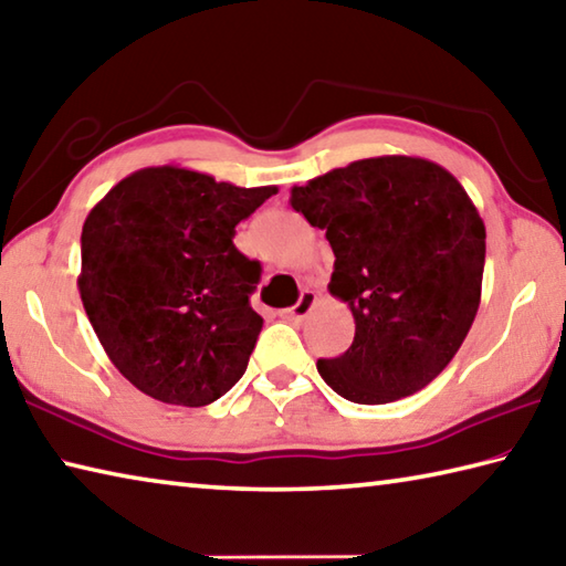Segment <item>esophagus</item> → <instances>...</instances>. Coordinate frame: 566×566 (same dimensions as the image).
<instances>
[{"mask_svg":"<svg viewBox=\"0 0 566 566\" xmlns=\"http://www.w3.org/2000/svg\"><path fill=\"white\" fill-rule=\"evenodd\" d=\"M314 304H316V292L304 290V292L300 294V302H296V304L292 306V310H286V316L296 318V322H300V318L310 316V312L314 310Z\"/></svg>","mask_w":566,"mask_h":566,"instance_id":"esophagus-1","label":"esophagus"}]
</instances>
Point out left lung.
<instances>
[{
    "mask_svg": "<svg viewBox=\"0 0 566 566\" xmlns=\"http://www.w3.org/2000/svg\"><path fill=\"white\" fill-rule=\"evenodd\" d=\"M326 230L328 292L354 314V344L316 368L338 396L381 406L413 396L453 361L475 322L485 224L462 185L426 158L381 156L292 188Z\"/></svg>",
    "mask_w": 566,
    "mask_h": 566,
    "instance_id": "obj_1",
    "label": "left lung"
}]
</instances>
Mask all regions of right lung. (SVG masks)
<instances>
[{
	"label": "right lung",
	"mask_w": 566,
	"mask_h": 566,
	"mask_svg": "<svg viewBox=\"0 0 566 566\" xmlns=\"http://www.w3.org/2000/svg\"><path fill=\"white\" fill-rule=\"evenodd\" d=\"M274 192L158 166L88 212L81 302L113 366L146 396L200 408L242 378L262 332L250 306L262 270L232 238Z\"/></svg>",
	"instance_id": "right-lung-1"
}]
</instances>
